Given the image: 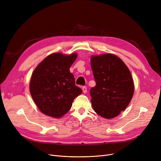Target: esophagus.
Listing matches in <instances>:
<instances>
[{"label":"esophagus","instance_id":"obj_1","mask_svg":"<svg viewBox=\"0 0 161 161\" xmlns=\"http://www.w3.org/2000/svg\"><path fill=\"white\" fill-rule=\"evenodd\" d=\"M82 91H83L84 93H86V92H87V87H82Z\"/></svg>","mask_w":161,"mask_h":161}]
</instances>
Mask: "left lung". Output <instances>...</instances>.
Returning <instances> with one entry per match:
<instances>
[{"mask_svg":"<svg viewBox=\"0 0 161 161\" xmlns=\"http://www.w3.org/2000/svg\"><path fill=\"white\" fill-rule=\"evenodd\" d=\"M91 66L96 81L90 90L92 106L101 117H115L127 107L134 94L130 72L120 58L110 53L92 56Z\"/></svg>","mask_w":161,"mask_h":161,"instance_id":"8db88e82","label":"left lung"}]
</instances>
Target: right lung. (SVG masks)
I'll return each mask as SVG.
<instances>
[{"instance_id":"1","label":"right lung","mask_w":161,"mask_h":161,"mask_svg":"<svg viewBox=\"0 0 161 161\" xmlns=\"http://www.w3.org/2000/svg\"><path fill=\"white\" fill-rule=\"evenodd\" d=\"M77 56V53H52L32 72L30 92L42 113L54 118L63 117L70 110L74 98L82 92L70 72Z\"/></svg>"}]
</instances>
